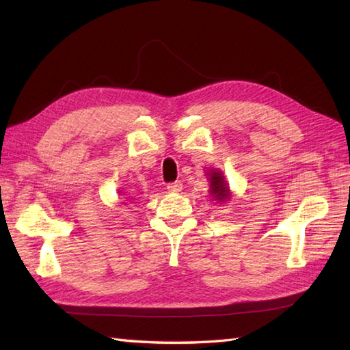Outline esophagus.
Returning a JSON list of instances; mask_svg holds the SVG:
<instances>
[{"mask_svg": "<svg viewBox=\"0 0 350 350\" xmlns=\"http://www.w3.org/2000/svg\"><path fill=\"white\" fill-rule=\"evenodd\" d=\"M168 192H173V194H176V192H180L183 189V185L180 182H173V183H168L167 187Z\"/></svg>", "mask_w": 350, "mask_h": 350, "instance_id": "esophagus-1", "label": "esophagus"}]
</instances>
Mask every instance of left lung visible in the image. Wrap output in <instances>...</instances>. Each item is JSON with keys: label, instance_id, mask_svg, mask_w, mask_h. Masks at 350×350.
<instances>
[{"label": "left lung", "instance_id": "1", "mask_svg": "<svg viewBox=\"0 0 350 350\" xmlns=\"http://www.w3.org/2000/svg\"><path fill=\"white\" fill-rule=\"evenodd\" d=\"M209 182H211V189H209L211 196L217 200V202H227V200L230 198V189L227 187V182L224 180V176H222L221 171L211 170Z\"/></svg>", "mask_w": 350, "mask_h": 350}]
</instances>
